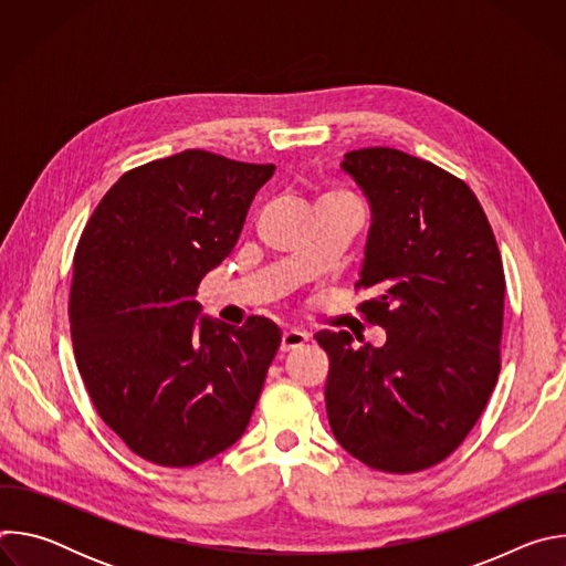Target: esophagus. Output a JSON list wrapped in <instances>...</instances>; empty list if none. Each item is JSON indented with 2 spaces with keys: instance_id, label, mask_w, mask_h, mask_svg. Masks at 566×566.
<instances>
[{
  "instance_id": "1",
  "label": "esophagus",
  "mask_w": 566,
  "mask_h": 566,
  "mask_svg": "<svg viewBox=\"0 0 566 566\" xmlns=\"http://www.w3.org/2000/svg\"><path fill=\"white\" fill-rule=\"evenodd\" d=\"M306 340H308V334H306V332L289 329V332L282 334V345H280V349H282V352H291V349L302 347Z\"/></svg>"
}]
</instances>
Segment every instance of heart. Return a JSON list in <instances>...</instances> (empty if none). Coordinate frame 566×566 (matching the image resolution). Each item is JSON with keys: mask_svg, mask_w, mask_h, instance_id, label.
Returning a JSON list of instances; mask_svg holds the SVG:
<instances>
[{"mask_svg": "<svg viewBox=\"0 0 566 566\" xmlns=\"http://www.w3.org/2000/svg\"><path fill=\"white\" fill-rule=\"evenodd\" d=\"M327 199H329V201H352L345 192H327L319 201H327Z\"/></svg>", "mask_w": 566, "mask_h": 566, "instance_id": "obj_1", "label": "heart"}]
</instances>
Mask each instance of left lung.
Masks as SVG:
<instances>
[{"label":"left lung","instance_id":"1","mask_svg":"<svg viewBox=\"0 0 566 566\" xmlns=\"http://www.w3.org/2000/svg\"><path fill=\"white\" fill-rule=\"evenodd\" d=\"M371 226L356 289L382 347L322 329L327 417L338 443L382 472H419L468 437L500 376L504 266L474 192L391 147L345 154Z\"/></svg>","mask_w":566,"mask_h":566}]
</instances>
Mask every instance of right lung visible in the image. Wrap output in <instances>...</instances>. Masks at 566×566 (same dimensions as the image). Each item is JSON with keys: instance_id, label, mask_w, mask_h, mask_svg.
Here are the masks:
<instances>
[{"instance_id": "right-lung-1", "label": "right lung", "mask_w": 566, "mask_h": 566, "mask_svg": "<svg viewBox=\"0 0 566 566\" xmlns=\"http://www.w3.org/2000/svg\"><path fill=\"white\" fill-rule=\"evenodd\" d=\"M275 166L186 149L125 172L73 258L77 371L101 419L138 457L188 468L244 434L282 332L201 315L206 273L234 249Z\"/></svg>"}]
</instances>
